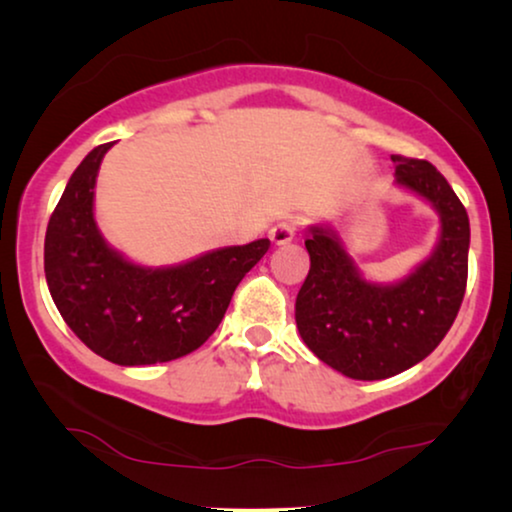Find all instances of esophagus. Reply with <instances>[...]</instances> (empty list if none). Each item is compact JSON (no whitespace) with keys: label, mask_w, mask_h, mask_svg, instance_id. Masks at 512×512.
<instances>
[{"label":"esophagus","mask_w":512,"mask_h":512,"mask_svg":"<svg viewBox=\"0 0 512 512\" xmlns=\"http://www.w3.org/2000/svg\"><path fill=\"white\" fill-rule=\"evenodd\" d=\"M296 230H298L296 221H279L277 226L270 230V240L272 244H277V247H282V244H289L293 237H296Z\"/></svg>","instance_id":"34e87169"}]
</instances>
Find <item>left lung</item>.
<instances>
[{
    "instance_id": "left-lung-1",
    "label": "left lung",
    "mask_w": 512,
    "mask_h": 512,
    "mask_svg": "<svg viewBox=\"0 0 512 512\" xmlns=\"http://www.w3.org/2000/svg\"><path fill=\"white\" fill-rule=\"evenodd\" d=\"M396 181L440 212L438 249L394 286L363 279L338 237L310 228V272L296 298V324L321 361L352 380H387L426 359L450 331L466 293V207L426 160L391 156Z\"/></svg>"
}]
</instances>
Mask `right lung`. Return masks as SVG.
Instances as JSON below:
<instances>
[{"mask_svg":"<svg viewBox=\"0 0 512 512\" xmlns=\"http://www.w3.org/2000/svg\"><path fill=\"white\" fill-rule=\"evenodd\" d=\"M109 146L83 158L53 209L44 242L48 291L76 338L102 359L118 366L181 359L219 328L237 284L270 240L165 270L128 263L107 247L93 219L95 177Z\"/></svg>","mask_w":512,"mask_h":512,"instance_id":"add662e5","label":"right lung"}]
</instances>
